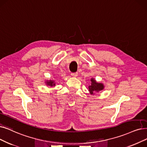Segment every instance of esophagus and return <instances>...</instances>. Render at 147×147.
<instances>
[{
	"label": "esophagus",
	"mask_w": 147,
	"mask_h": 147,
	"mask_svg": "<svg viewBox=\"0 0 147 147\" xmlns=\"http://www.w3.org/2000/svg\"><path fill=\"white\" fill-rule=\"evenodd\" d=\"M71 75H72V77H77L78 76V74L77 73H72Z\"/></svg>",
	"instance_id": "34e87169"
}]
</instances>
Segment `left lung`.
I'll list each match as a JSON object with an SVG mask.
<instances>
[{"label":"left lung","instance_id":"obj_1","mask_svg":"<svg viewBox=\"0 0 147 147\" xmlns=\"http://www.w3.org/2000/svg\"><path fill=\"white\" fill-rule=\"evenodd\" d=\"M104 89V85L102 83H98L93 78L90 79V84L89 86V91L91 95H95Z\"/></svg>","mask_w":147,"mask_h":147}]
</instances>
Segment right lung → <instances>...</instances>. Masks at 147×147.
I'll return each mask as SVG.
<instances>
[{
    "mask_svg": "<svg viewBox=\"0 0 147 147\" xmlns=\"http://www.w3.org/2000/svg\"><path fill=\"white\" fill-rule=\"evenodd\" d=\"M45 84H46V86H50V87H55V82L54 80H46L45 81Z\"/></svg>",
    "mask_w": 147,
    "mask_h": 147,
    "instance_id": "obj_1",
    "label": "right lung"
}]
</instances>
